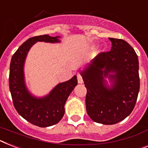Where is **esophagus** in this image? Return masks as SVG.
I'll use <instances>...</instances> for the list:
<instances>
[{
	"mask_svg": "<svg viewBox=\"0 0 148 148\" xmlns=\"http://www.w3.org/2000/svg\"><path fill=\"white\" fill-rule=\"evenodd\" d=\"M77 81H78V83H79V84H82V83L84 82L82 76H81L80 74H77Z\"/></svg>",
	"mask_w": 148,
	"mask_h": 148,
	"instance_id": "obj_1",
	"label": "esophagus"
}]
</instances>
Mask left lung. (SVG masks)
<instances>
[{
	"label": "left lung",
	"instance_id": "8db88e82",
	"mask_svg": "<svg viewBox=\"0 0 148 148\" xmlns=\"http://www.w3.org/2000/svg\"><path fill=\"white\" fill-rule=\"evenodd\" d=\"M109 39L111 50L99 53L80 73L87 90V114L103 125L116 124L129 116L140 89L138 58L134 49L123 39ZM106 77L111 81L110 87Z\"/></svg>",
	"mask_w": 148,
	"mask_h": 148
}]
</instances>
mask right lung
I'll return each mask as SVG.
<instances>
[{"label": "right lung", "mask_w": 148, "mask_h": 148, "mask_svg": "<svg viewBox=\"0 0 148 148\" xmlns=\"http://www.w3.org/2000/svg\"><path fill=\"white\" fill-rule=\"evenodd\" d=\"M60 36L49 35L29 38L19 47L11 58L10 65L9 86L12 99L17 112L32 125L45 128L60 122L64 115V105L77 84V76L60 83L44 97L32 96L27 90L24 79V63L31 47L37 42H59Z\"/></svg>", "instance_id": "1"}]
</instances>
